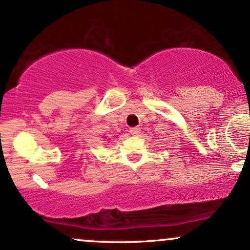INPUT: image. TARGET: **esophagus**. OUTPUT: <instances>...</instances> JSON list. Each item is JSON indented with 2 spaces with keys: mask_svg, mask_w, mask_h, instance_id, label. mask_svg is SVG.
I'll use <instances>...</instances> for the list:
<instances>
[{
  "mask_svg": "<svg viewBox=\"0 0 250 250\" xmlns=\"http://www.w3.org/2000/svg\"><path fill=\"white\" fill-rule=\"evenodd\" d=\"M141 133V129L139 127H134V128H130V134L131 135H139Z\"/></svg>",
  "mask_w": 250,
  "mask_h": 250,
  "instance_id": "esophagus-1",
  "label": "esophagus"
}]
</instances>
